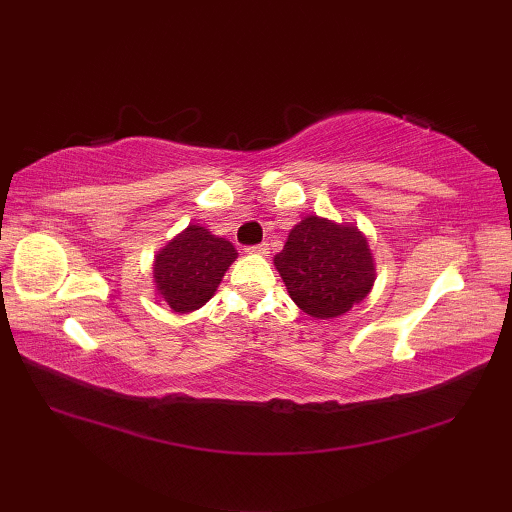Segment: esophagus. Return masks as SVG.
<instances>
[{"instance_id":"34e87169","label":"esophagus","mask_w":512,"mask_h":512,"mask_svg":"<svg viewBox=\"0 0 512 512\" xmlns=\"http://www.w3.org/2000/svg\"><path fill=\"white\" fill-rule=\"evenodd\" d=\"M248 250V253H257V255H268V244L266 242H262V244H255V246H248L246 248Z\"/></svg>"}]
</instances>
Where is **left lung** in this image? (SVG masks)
I'll use <instances>...</instances> for the list:
<instances>
[{
    "label": "left lung",
    "instance_id": "obj_1",
    "mask_svg": "<svg viewBox=\"0 0 512 512\" xmlns=\"http://www.w3.org/2000/svg\"><path fill=\"white\" fill-rule=\"evenodd\" d=\"M275 266L292 301L314 319L339 317L361 303L376 275L361 231L317 215L292 228Z\"/></svg>",
    "mask_w": 512,
    "mask_h": 512
}]
</instances>
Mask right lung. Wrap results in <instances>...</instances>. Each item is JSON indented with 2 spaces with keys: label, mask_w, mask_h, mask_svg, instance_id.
I'll return each mask as SVG.
<instances>
[{
  "label": "right lung",
  "mask_w": 512,
  "mask_h": 512,
  "mask_svg": "<svg viewBox=\"0 0 512 512\" xmlns=\"http://www.w3.org/2000/svg\"><path fill=\"white\" fill-rule=\"evenodd\" d=\"M237 250L204 226H189L156 255L154 281L173 312L198 310L209 301Z\"/></svg>",
  "instance_id": "right-lung-1"
}]
</instances>
